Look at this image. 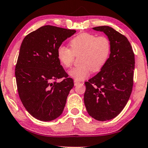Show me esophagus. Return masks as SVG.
Returning <instances> with one entry per match:
<instances>
[{
	"mask_svg": "<svg viewBox=\"0 0 148 148\" xmlns=\"http://www.w3.org/2000/svg\"><path fill=\"white\" fill-rule=\"evenodd\" d=\"M79 84V82L77 81V80H74V85L77 86Z\"/></svg>",
	"mask_w": 148,
	"mask_h": 148,
	"instance_id": "34e87169",
	"label": "esophagus"
}]
</instances>
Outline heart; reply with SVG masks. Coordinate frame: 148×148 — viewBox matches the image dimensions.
I'll return each instance as SVG.
<instances>
[{
	"label": "heart",
	"instance_id": "1",
	"mask_svg": "<svg viewBox=\"0 0 148 148\" xmlns=\"http://www.w3.org/2000/svg\"><path fill=\"white\" fill-rule=\"evenodd\" d=\"M69 49L60 46L57 50L60 62L69 68L72 65L75 56L79 55V65L69 72L71 77L77 81L85 79L91 71L98 72L106 64L110 53V42L106 36H97L90 33H82L70 41Z\"/></svg>",
	"mask_w": 148,
	"mask_h": 148
}]
</instances>
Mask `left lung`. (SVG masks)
<instances>
[{"mask_svg":"<svg viewBox=\"0 0 148 148\" xmlns=\"http://www.w3.org/2000/svg\"><path fill=\"white\" fill-rule=\"evenodd\" d=\"M103 32L110 42V54L101 71L86 82L84 101L89 115L107 121L121 112L133 87L134 54L127 38L108 26L93 27Z\"/></svg>","mask_w":148,"mask_h":148,"instance_id":"left-lung-1","label":"left lung"}]
</instances>
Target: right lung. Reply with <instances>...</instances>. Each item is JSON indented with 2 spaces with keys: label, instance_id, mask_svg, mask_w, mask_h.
Instances as JSON below:
<instances>
[{
  "label": "right lung",
  "instance_id": "obj_1",
  "mask_svg": "<svg viewBox=\"0 0 148 148\" xmlns=\"http://www.w3.org/2000/svg\"><path fill=\"white\" fill-rule=\"evenodd\" d=\"M75 30L51 25L40 27L25 36L15 69L18 95L31 115L43 121L62 113L73 80L60 65L57 50ZM63 79L60 83L57 79Z\"/></svg>",
  "mask_w": 148,
  "mask_h": 148
}]
</instances>
